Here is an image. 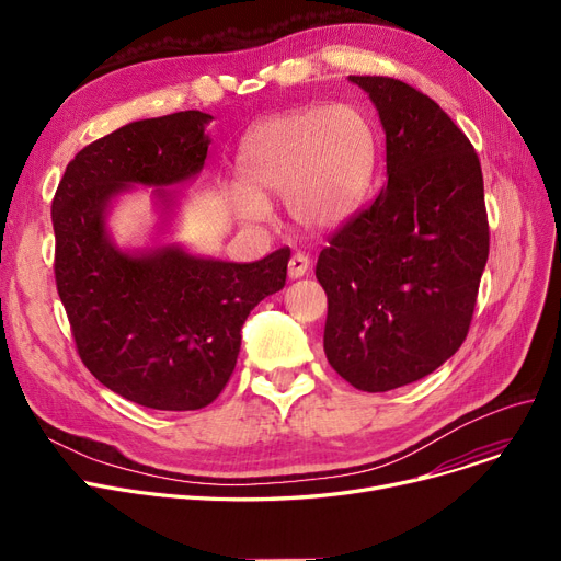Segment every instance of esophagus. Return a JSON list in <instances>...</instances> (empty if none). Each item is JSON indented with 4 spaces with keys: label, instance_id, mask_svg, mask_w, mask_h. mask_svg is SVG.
<instances>
[{
    "label": "esophagus",
    "instance_id": "34e87169",
    "mask_svg": "<svg viewBox=\"0 0 561 561\" xmlns=\"http://www.w3.org/2000/svg\"><path fill=\"white\" fill-rule=\"evenodd\" d=\"M309 256H305V254H293L290 256V261H288V277L290 279H300V277H305L307 273H309Z\"/></svg>",
    "mask_w": 561,
    "mask_h": 561
}]
</instances>
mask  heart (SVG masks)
<instances>
[{
	"mask_svg": "<svg viewBox=\"0 0 561 561\" xmlns=\"http://www.w3.org/2000/svg\"><path fill=\"white\" fill-rule=\"evenodd\" d=\"M377 163V131L355 104L336 102L268 117L236 154L239 186L229 193L241 222H268V197L284 195L298 225L328 231L359 209Z\"/></svg>",
	"mask_w": 561,
	"mask_h": 561,
	"instance_id": "1",
	"label": "heart"
}]
</instances>
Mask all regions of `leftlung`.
Segmentation results:
<instances>
[{
    "instance_id": "obj_1",
    "label": "left lung",
    "mask_w": 561,
    "mask_h": 561,
    "mask_svg": "<svg viewBox=\"0 0 561 561\" xmlns=\"http://www.w3.org/2000/svg\"><path fill=\"white\" fill-rule=\"evenodd\" d=\"M387 134V186L320 252L325 355L368 393L419 381L468 334L489 256L480 159L434 100L391 77H347Z\"/></svg>"
}]
</instances>
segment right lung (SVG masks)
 <instances>
[{"mask_svg": "<svg viewBox=\"0 0 561 561\" xmlns=\"http://www.w3.org/2000/svg\"><path fill=\"white\" fill-rule=\"evenodd\" d=\"M214 115L180 111L129 123L68 163L51 202L56 288L79 357L98 381L136 404L193 411L214 402L241 352L250 311L282 290L290 250L254 263L188 252L172 241L180 195L204 168ZM136 185L160 222L150 247L121 249L107 216Z\"/></svg>", "mask_w": 561, "mask_h": 561, "instance_id": "1", "label": "right lung"}]
</instances>
